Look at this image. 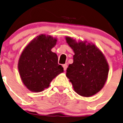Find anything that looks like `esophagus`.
<instances>
[{"mask_svg": "<svg viewBox=\"0 0 123 123\" xmlns=\"http://www.w3.org/2000/svg\"><path fill=\"white\" fill-rule=\"evenodd\" d=\"M62 66H63V68H64V71H66L68 68V64H63V65H62Z\"/></svg>", "mask_w": 123, "mask_h": 123, "instance_id": "esophagus-1", "label": "esophagus"}]
</instances>
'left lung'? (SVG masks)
<instances>
[{"mask_svg":"<svg viewBox=\"0 0 123 123\" xmlns=\"http://www.w3.org/2000/svg\"><path fill=\"white\" fill-rule=\"evenodd\" d=\"M66 41L75 52L66 76L77 93L91 96L103 88L107 80L109 68L105 56L94 44L77 43L70 37H66Z\"/></svg>","mask_w":123,"mask_h":123,"instance_id":"1","label":"left lung"}]
</instances>
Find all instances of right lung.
<instances>
[{"label": "right lung", "instance_id": "right-lung-1", "mask_svg": "<svg viewBox=\"0 0 123 123\" xmlns=\"http://www.w3.org/2000/svg\"><path fill=\"white\" fill-rule=\"evenodd\" d=\"M57 39L40 35L24 49L18 61V70L24 85L32 92H41L49 87L50 83L63 72L58 64L57 54L51 51Z\"/></svg>", "mask_w": 123, "mask_h": 123}]
</instances>
